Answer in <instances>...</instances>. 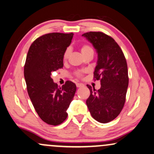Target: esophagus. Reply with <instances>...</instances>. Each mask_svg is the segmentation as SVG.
Wrapping results in <instances>:
<instances>
[{"instance_id":"esophagus-1","label":"esophagus","mask_w":154,"mask_h":154,"mask_svg":"<svg viewBox=\"0 0 154 154\" xmlns=\"http://www.w3.org/2000/svg\"><path fill=\"white\" fill-rule=\"evenodd\" d=\"M76 86H77V87H83L84 85L82 83H77L76 84Z\"/></svg>"}]
</instances>
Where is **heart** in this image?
<instances>
[{
  "label": "heart",
  "mask_w": 154,
  "mask_h": 154,
  "mask_svg": "<svg viewBox=\"0 0 154 154\" xmlns=\"http://www.w3.org/2000/svg\"><path fill=\"white\" fill-rule=\"evenodd\" d=\"M90 50H93V49H92L89 45H86V44L83 45L81 48V51L82 53H85L86 52H87L88 51H90ZM69 48L65 49V51H64V53H63V59H64V60H66L67 58V57L69 56ZM86 71L85 69H82V70L77 71V72H76V75H77V77H80L82 76V75Z\"/></svg>",
  "instance_id": "1"
}]
</instances>
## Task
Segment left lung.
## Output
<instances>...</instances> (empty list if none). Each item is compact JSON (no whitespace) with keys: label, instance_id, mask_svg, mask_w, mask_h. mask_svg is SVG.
<instances>
[{"label":"left lung","instance_id":"8db88e82","mask_svg":"<svg viewBox=\"0 0 154 154\" xmlns=\"http://www.w3.org/2000/svg\"><path fill=\"white\" fill-rule=\"evenodd\" d=\"M97 51L98 60L94 80H100L96 90L87 85L90 96L86 103L91 116L101 123H107L118 116L125 103L129 77L128 65L122 49L111 36L101 32L82 34Z\"/></svg>","mask_w":154,"mask_h":154}]
</instances>
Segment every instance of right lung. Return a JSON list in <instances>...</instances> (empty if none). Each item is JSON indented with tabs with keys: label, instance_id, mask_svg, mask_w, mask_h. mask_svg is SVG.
Instances as JSON below:
<instances>
[{
	"label": "right lung",
	"instance_id": "1",
	"mask_svg": "<svg viewBox=\"0 0 154 154\" xmlns=\"http://www.w3.org/2000/svg\"><path fill=\"white\" fill-rule=\"evenodd\" d=\"M73 34L53 32L41 36L32 43L26 55L24 75L29 96L40 118L51 125L66 120V110L77 89L72 82L58 87L51 77L52 72L63 67V53Z\"/></svg>",
	"mask_w": 154,
	"mask_h": 154
}]
</instances>
